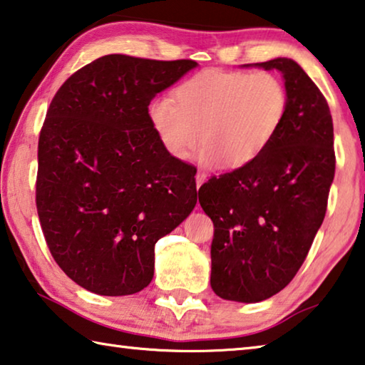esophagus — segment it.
Segmentation results:
<instances>
[{
    "mask_svg": "<svg viewBox=\"0 0 365 365\" xmlns=\"http://www.w3.org/2000/svg\"><path fill=\"white\" fill-rule=\"evenodd\" d=\"M205 180H206V175H205L203 172H198V173H196V188H200L201 185L205 183Z\"/></svg>",
    "mask_w": 365,
    "mask_h": 365,
    "instance_id": "obj_1",
    "label": "esophagus"
}]
</instances>
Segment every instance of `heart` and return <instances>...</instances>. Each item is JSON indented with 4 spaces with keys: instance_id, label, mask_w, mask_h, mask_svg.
I'll return each instance as SVG.
<instances>
[{
    "instance_id": "b5f03b06",
    "label": "heart",
    "mask_w": 365,
    "mask_h": 365,
    "mask_svg": "<svg viewBox=\"0 0 365 365\" xmlns=\"http://www.w3.org/2000/svg\"><path fill=\"white\" fill-rule=\"evenodd\" d=\"M287 113V91L269 71L206 69L175 89V101L158 97L148 118L162 148L185 160L200 144L203 165L242 169L262 155Z\"/></svg>"
}]
</instances>
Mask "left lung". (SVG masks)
<instances>
[{
	"instance_id": "8db88e82",
	"label": "left lung",
	"mask_w": 365,
	"mask_h": 365,
	"mask_svg": "<svg viewBox=\"0 0 365 365\" xmlns=\"http://www.w3.org/2000/svg\"><path fill=\"white\" fill-rule=\"evenodd\" d=\"M276 69L287 113L269 148L198 190L214 224L211 287L224 300L255 304L296 276L327 212L334 178L333 120L325 97L291 58L244 68Z\"/></svg>"
}]
</instances>
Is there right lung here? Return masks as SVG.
<instances>
[{
    "mask_svg": "<svg viewBox=\"0 0 365 365\" xmlns=\"http://www.w3.org/2000/svg\"><path fill=\"white\" fill-rule=\"evenodd\" d=\"M196 66L106 55L50 103L38 140V219L58 266L91 292L146 287L155 242L193 211L196 172L162 148L148 107Z\"/></svg>",
    "mask_w": 365,
    "mask_h": 365,
    "instance_id": "obj_1",
    "label": "right lung"
}]
</instances>
